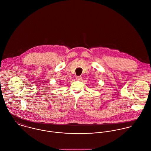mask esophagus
Instances as JSON below:
<instances>
[{"instance_id":"34e87169","label":"esophagus","mask_w":151,"mask_h":151,"mask_svg":"<svg viewBox=\"0 0 151 151\" xmlns=\"http://www.w3.org/2000/svg\"><path fill=\"white\" fill-rule=\"evenodd\" d=\"M82 76H81L76 77V79H77L78 81H82Z\"/></svg>"}]
</instances>
